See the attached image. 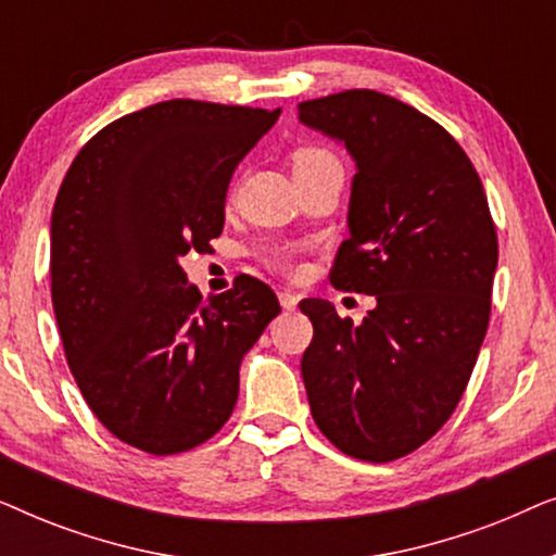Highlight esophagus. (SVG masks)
I'll use <instances>...</instances> for the list:
<instances>
[{"label":"esophagus","instance_id":"esophagus-1","mask_svg":"<svg viewBox=\"0 0 556 556\" xmlns=\"http://www.w3.org/2000/svg\"><path fill=\"white\" fill-rule=\"evenodd\" d=\"M278 301H280V306H283L286 311H295V306H299V295L291 293V291H280L278 293Z\"/></svg>","mask_w":556,"mask_h":556}]
</instances>
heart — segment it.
<instances>
[{"label":"heart","instance_id":"obj_1","mask_svg":"<svg viewBox=\"0 0 556 556\" xmlns=\"http://www.w3.org/2000/svg\"><path fill=\"white\" fill-rule=\"evenodd\" d=\"M293 174L321 172V169H341L339 156L324 147H299L293 151ZM295 261L293 248H278L270 253V263L280 270H291Z\"/></svg>","mask_w":556,"mask_h":556}]
</instances>
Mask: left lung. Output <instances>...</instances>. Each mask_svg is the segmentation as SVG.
<instances>
[{
  "label": "left lung",
  "mask_w": 556,
  "mask_h": 556,
  "mask_svg": "<svg viewBox=\"0 0 556 556\" xmlns=\"http://www.w3.org/2000/svg\"><path fill=\"white\" fill-rule=\"evenodd\" d=\"M303 126L341 141L356 174L331 283L375 295L362 324L306 299L301 359L318 430L352 458L413 453L466 392L491 316L498 240L466 151L443 126L377 90L299 103Z\"/></svg>",
  "instance_id": "left-lung-1"
}]
</instances>
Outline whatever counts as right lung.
Returning a JSON list of instances; mask_svg holds the SVG:
<instances>
[{
  "instance_id": "right-lung-1",
  "label": "right lung",
  "mask_w": 556,
  "mask_h": 556,
  "mask_svg": "<svg viewBox=\"0 0 556 556\" xmlns=\"http://www.w3.org/2000/svg\"><path fill=\"white\" fill-rule=\"evenodd\" d=\"M280 109L174 98L113 121L78 151L50 223L67 367L93 415L151 455L202 445L232 415L240 362L280 314L240 276L210 295L179 261L225 225L232 172Z\"/></svg>"
}]
</instances>
